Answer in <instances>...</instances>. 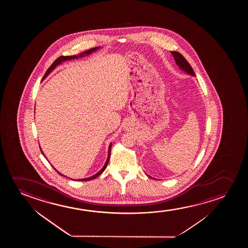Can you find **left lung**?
I'll use <instances>...</instances> for the list:
<instances>
[{"instance_id": "left-lung-1", "label": "left lung", "mask_w": 248, "mask_h": 248, "mask_svg": "<svg viewBox=\"0 0 248 248\" xmlns=\"http://www.w3.org/2000/svg\"><path fill=\"white\" fill-rule=\"evenodd\" d=\"M171 53L173 54L174 60L176 62V64L181 68L182 70L189 74L190 75L195 76V73H194L193 69L191 68L190 63L186 61V59L184 58L182 55L180 54V52L178 51H171Z\"/></svg>"}]
</instances>
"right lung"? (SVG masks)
Listing matches in <instances>:
<instances>
[{
  "mask_svg": "<svg viewBox=\"0 0 248 248\" xmlns=\"http://www.w3.org/2000/svg\"><path fill=\"white\" fill-rule=\"evenodd\" d=\"M97 49H99V47H94L92 48V49H90V50H87L86 51H84V52H82L81 54L78 55V56H61V57H59V58H57L56 60H55L54 62L52 63V64L49 67V68L47 69V71L46 72V74H45L44 77H43V78L42 79H44L46 76H47L50 73H51L53 69H54L58 65L60 64L61 62H62L64 61H68V60H72V59H75V58H81V57H84V56H85V55H89L91 54L92 52H93V51H96ZM111 148H112V143L109 145V148H108V159H107V162H106L105 164H104V166H103V168H102V170H100L99 171L98 173H95V175H93V176L92 177H89V178H85V179H81V180H78V181H87V180H93V179H95V178H96V177H98L101 173L105 170L106 168H107V166H108V163L109 159H110V155H111ZM41 152L43 155H44V153H43V152L41 151ZM55 170H56V169H54ZM57 172H58V170H56ZM60 175H62V173H59V172H58ZM63 176V175H62Z\"/></svg>",
  "mask_w": 248,
  "mask_h": 248,
  "instance_id": "1",
  "label": "right lung"
}]
</instances>
